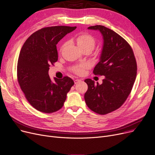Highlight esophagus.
I'll use <instances>...</instances> for the list:
<instances>
[{"label":"esophagus","mask_w":155,"mask_h":155,"mask_svg":"<svg viewBox=\"0 0 155 155\" xmlns=\"http://www.w3.org/2000/svg\"><path fill=\"white\" fill-rule=\"evenodd\" d=\"M74 83L75 84H77V83H78L79 82H80L81 81V79H74Z\"/></svg>","instance_id":"esophagus-1"}]
</instances>
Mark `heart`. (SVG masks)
Listing matches in <instances>:
<instances>
[{"label": "heart", "instance_id": "obj_1", "mask_svg": "<svg viewBox=\"0 0 155 155\" xmlns=\"http://www.w3.org/2000/svg\"><path fill=\"white\" fill-rule=\"evenodd\" d=\"M76 43L78 47L81 51H91L95 47L96 41L93 35L89 34H83L78 35L76 39ZM66 44H63L62 48H61V52L64 48ZM89 67V64L87 62H84L77 64L71 68L72 71L74 72L77 75H83L86 70Z\"/></svg>", "mask_w": 155, "mask_h": 155}]
</instances>
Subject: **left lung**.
<instances>
[{
  "label": "left lung",
  "mask_w": 155,
  "mask_h": 155,
  "mask_svg": "<svg viewBox=\"0 0 155 155\" xmlns=\"http://www.w3.org/2000/svg\"><path fill=\"white\" fill-rule=\"evenodd\" d=\"M88 29L99 30L103 36L101 58L93 74L105 78L101 84H95L91 79L84 80L88 86L84 99L91 110L104 115L120 108L128 98L137 74V64L131 45L121 35L101 25Z\"/></svg>",
  "instance_id": "8db88e82"
}]
</instances>
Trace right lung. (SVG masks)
<instances>
[{"instance_id":"obj_1","label":"right lung","mask_w":155,"mask_h":155,"mask_svg":"<svg viewBox=\"0 0 155 155\" xmlns=\"http://www.w3.org/2000/svg\"><path fill=\"white\" fill-rule=\"evenodd\" d=\"M76 28L64 25L44 27L29 36L21 50L17 67L18 83L30 104L41 112L59 110L74 84L68 76L54 78L52 82L48 71L58 59L57 44Z\"/></svg>"}]
</instances>
